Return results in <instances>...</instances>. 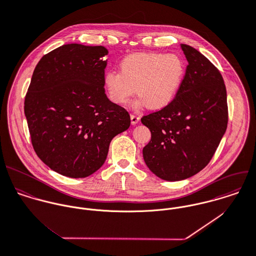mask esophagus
Instances as JSON below:
<instances>
[{"instance_id": "obj_1", "label": "esophagus", "mask_w": 256, "mask_h": 256, "mask_svg": "<svg viewBox=\"0 0 256 256\" xmlns=\"http://www.w3.org/2000/svg\"><path fill=\"white\" fill-rule=\"evenodd\" d=\"M139 121H140V117L139 116L134 115V114L131 115V123H132V125H136Z\"/></svg>"}]
</instances>
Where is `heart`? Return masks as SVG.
<instances>
[{
	"mask_svg": "<svg viewBox=\"0 0 256 256\" xmlns=\"http://www.w3.org/2000/svg\"><path fill=\"white\" fill-rule=\"evenodd\" d=\"M186 66L176 54L138 52L126 56L120 62V72H108L103 76V86L109 99L126 104L137 92L134 108L148 106L153 110L167 107L182 84Z\"/></svg>",
	"mask_w": 256,
	"mask_h": 256,
	"instance_id": "heart-1",
	"label": "heart"
}]
</instances>
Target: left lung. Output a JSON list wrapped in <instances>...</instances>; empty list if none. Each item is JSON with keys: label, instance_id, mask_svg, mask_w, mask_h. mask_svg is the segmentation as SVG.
<instances>
[{"label": "left lung", "instance_id": "obj_1", "mask_svg": "<svg viewBox=\"0 0 256 256\" xmlns=\"http://www.w3.org/2000/svg\"><path fill=\"white\" fill-rule=\"evenodd\" d=\"M188 60L180 91L170 104L144 116L151 131L144 161L158 178L176 182L202 170L228 127L226 89L222 74L198 50L182 44Z\"/></svg>", "mask_w": 256, "mask_h": 256}]
</instances>
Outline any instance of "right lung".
Here are the masks:
<instances>
[{
	"instance_id": "add662e5",
	"label": "right lung",
	"mask_w": 256,
	"mask_h": 256,
	"mask_svg": "<svg viewBox=\"0 0 256 256\" xmlns=\"http://www.w3.org/2000/svg\"><path fill=\"white\" fill-rule=\"evenodd\" d=\"M102 46L64 44L36 64L24 115L38 157L68 178H86L104 164L111 140L130 126V115L111 102L103 76Z\"/></svg>"
}]
</instances>
